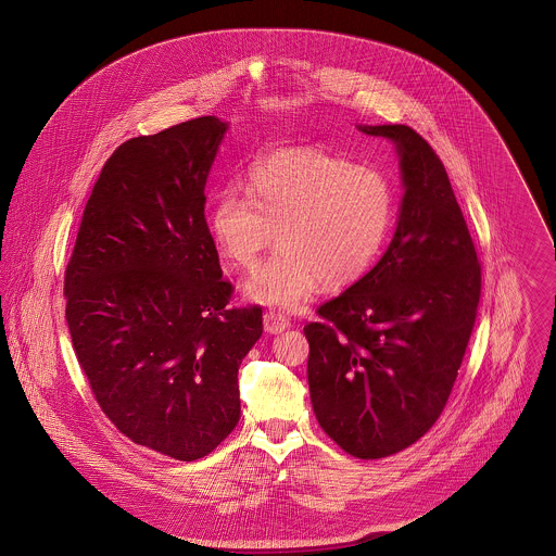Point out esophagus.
Returning a JSON list of instances; mask_svg holds the SVG:
<instances>
[{
	"label": "esophagus",
	"instance_id": "1",
	"mask_svg": "<svg viewBox=\"0 0 556 556\" xmlns=\"http://www.w3.org/2000/svg\"><path fill=\"white\" fill-rule=\"evenodd\" d=\"M263 325H265V331H267V333H278V331H285L291 323H289V318L285 317L282 313L267 311V313L263 315Z\"/></svg>",
	"mask_w": 556,
	"mask_h": 556
}]
</instances>
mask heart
<instances>
[{
    "instance_id": "heart-1",
    "label": "heart",
    "mask_w": 556,
    "mask_h": 556,
    "mask_svg": "<svg viewBox=\"0 0 556 556\" xmlns=\"http://www.w3.org/2000/svg\"><path fill=\"white\" fill-rule=\"evenodd\" d=\"M392 218L394 190L383 170L317 148H282L250 164L245 194L233 186L216 194L207 227L239 269H252L276 239L280 250L245 282V293L298 308L318 282L340 289L364 276Z\"/></svg>"
}]
</instances>
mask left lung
Wrapping results in <instances>:
<instances>
[{
	"mask_svg": "<svg viewBox=\"0 0 556 556\" xmlns=\"http://www.w3.org/2000/svg\"><path fill=\"white\" fill-rule=\"evenodd\" d=\"M396 143L404 181L381 261L304 327L320 428L351 456L386 458L439 419L481 298L476 243L447 170L413 128L359 126Z\"/></svg>",
	"mask_w": 556,
	"mask_h": 556,
	"instance_id": "obj_1",
	"label": "left lung"
}]
</instances>
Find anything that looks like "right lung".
I'll list each match as a JSON object with an SVG mask.
<instances>
[{
  "instance_id": "add662e5",
  "label": "right lung",
  "mask_w": 556,
  "mask_h": 556,
  "mask_svg": "<svg viewBox=\"0 0 556 556\" xmlns=\"http://www.w3.org/2000/svg\"><path fill=\"white\" fill-rule=\"evenodd\" d=\"M227 124L205 115L122 143L83 210L66 320L102 413L137 445L192 463L238 426V370L261 306H229L205 220Z\"/></svg>"
}]
</instances>
